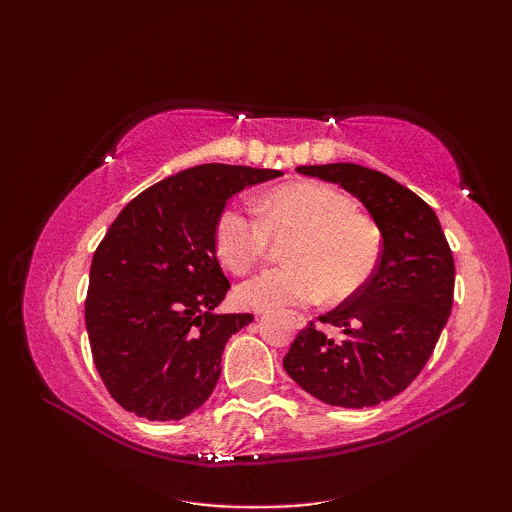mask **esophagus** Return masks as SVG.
<instances>
[{"mask_svg":"<svg viewBox=\"0 0 512 512\" xmlns=\"http://www.w3.org/2000/svg\"><path fill=\"white\" fill-rule=\"evenodd\" d=\"M292 323H295V328H306V317H301V314H297V317H292Z\"/></svg>","mask_w":512,"mask_h":512,"instance_id":"esophagus-1","label":"esophagus"}]
</instances>
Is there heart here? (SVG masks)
<instances>
[{"mask_svg":"<svg viewBox=\"0 0 512 512\" xmlns=\"http://www.w3.org/2000/svg\"><path fill=\"white\" fill-rule=\"evenodd\" d=\"M259 215L228 206L215 226L220 262L242 275L286 244L288 266L246 279L235 290L248 310H286L352 299L376 270L380 235L350 195L314 180L292 182L264 195Z\"/></svg>","mask_w":512,"mask_h":512,"instance_id":"heart-1","label":"heart"}]
</instances>
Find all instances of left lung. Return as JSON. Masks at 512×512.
I'll return each mask as SVG.
<instances>
[{
  "label": "left lung",
  "mask_w": 512,
  "mask_h": 512,
  "mask_svg": "<svg viewBox=\"0 0 512 512\" xmlns=\"http://www.w3.org/2000/svg\"><path fill=\"white\" fill-rule=\"evenodd\" d=\"M297 171L352 193L378 226L383 250L367 284L321 317L341 336L310 323L284 369L325 405L376 407L407 389L433 354L453 306V253L431 206L385 173L352 162Z\"/></svg>",
  "instance_id": "1"
}]
</instances>
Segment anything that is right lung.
I'll use <instances>...</instances> for the list:
<instances>
[{
  "instance_id": "1",
  "label": "right lung",
  "mask_w": 512,
  "mask_h": 512,
  "mask_svg": "<svg viewBox=\"0 0 512 512\" xmlns=\"http://www.w3.org/2000/svg\"><path fill=\"white\" fill-rule=\"evenodd\" d=\"M279 169L198 165L156 182L118 213L96 248L85 301L94 365L112 398L149 420L202 407L228 339L253 314L215 312L231 288L215 250L226 202Z\"/></svg>"
}]
</instances>
